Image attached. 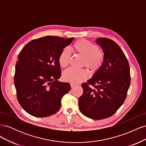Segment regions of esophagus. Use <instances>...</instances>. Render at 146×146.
Here are the masks:
<instances>
[{"mask_svg":"<svg viewBox=\"0 0 146 146\" xmlns=\"http://www.w3.org/2000/svg\"><path fill=\"white\" fill-rule=\"evenodd\" d=\"M70 86H71V88H72L76 86V85H75V84H74V83H70Z\"/></svg>","mask_w":146,"mask_h":146,"instance_id":"obj_1","label":"esophagus"}]
</instances>
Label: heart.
<instances>
[{
	"label": "heart",
	"instance_id": "heart-1",
	"mask_svg": "<svg viewBox=\"0 0 146 146\" xmlns=\"http://www.w3.org/2000/svg\"><path fill=\"white\" fill-rule=\"evenodd\" d=\"M72 49L74 52L84 57L83 65L89 69L92 72H96L100 68L104 60V52L98 48L95 44L86 39H79L74 44ZM71 58V53L68 48H64L58 56V62L61 67L66 68ZM88 70L69 68L63 74V78L66 82L79 83L89 78Z\"/></svg>",
	"mask_w": 146,
	"mask_h": 146
}]
</instances>
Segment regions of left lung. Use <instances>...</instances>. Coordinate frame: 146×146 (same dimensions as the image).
<instances>
[{
	"mask_svg": "<svg viewBox=\"0 0 146 146\" xmlns=\"http://www.w3.org/2000/svg\"><path fill=\"white\" fill-rule=\"evenodd\" d=\"M96 42L104 53V63L88 83L82 85L78 107L83 115L99 120L111 116L125 101L130 74L129 62L117 44L106 38H97Z\"/></svg>",
	"mask_w": 146,
	"mask_h": 146,
	"instance_id": "1",
	"label": "left lung"
}]
</instances>
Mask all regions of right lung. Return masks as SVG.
<instances>
[{
  "label": "right lung",
  "instance_id": "1",
  "mask_svg": "<svg viewBox=\"0 0 146 146\" xmlns=\"http://www.w3.org/2000/svg\"><path fill=\"white\" fill-rule=\"evenodd\" d=\"M74 39L46 36L30 41L20 52L14 83L19 103L30 115L47 117L59 110L70 85L58 80L61 74L58 56Z\"/></svg>",
  "mask_w": 146,
  "mask_h": 146
}]
</instances>
